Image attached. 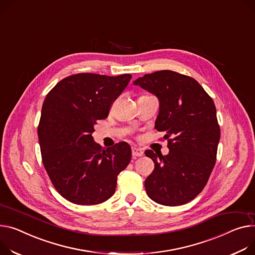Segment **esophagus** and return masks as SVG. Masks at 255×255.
Instances as JSON below:
<instances>
[{
    "label": "esophagus",
    "mask_w": 255,
    "mask_h": 255,
    "mask_svg": "<svg viewBox=\"0 0 255 255\" xmlns=\"http://www.w3.org/2000/svg\"><path fill=\"white\" fill-rule=\"evenodd\" d=\"M132 156L133 157H141L143 156V150L137 147H132Z\"/></svg>",
    "instance_id": "obj_1"
}]
</instances>
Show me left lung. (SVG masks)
Instances as JSON below:
<instances>
[{
  "mask_svg": "<svg viewBox=\"0 0 255 255\" xmlns=\"http://www.w3.org/2000/svg\"><path fill=\"white\" fill-rule=\"evenodd\" d=\"M160 103L155 128L165 132L169 154L145 150L155 163L144 181L147 196L158 204L178 206L196 198L216 161L220 129L212 98L193 78L172 71L144 75L133 82Z\"/></svg>",
  "mask_w": 255,
  "mask_h": 255,
  "instance_id": "left-lung-1",
  "label": "left lung"
}]
</instances>
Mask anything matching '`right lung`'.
Returning <instances> with one entry per match:
<instances>
[{
  "label": "right lung",
  "mask_w": 255,
  "mask_h": 255,
  "mask_svg": "<svg viewBox=\"0 0 255 255\" xmlns=\"http://www.w3.org/2000/svg\"><path fill=\"white\" fill-rule=\"evenodd\" d=\"M131 78L77 74L46 95L38 127L42 161L54 188L67 201L96 205L114 195L117 177L131 160V147L122 141L105 149L92 133Z\"/></svg>",
  "instance_id": "add662e5"
}]
</instances>
